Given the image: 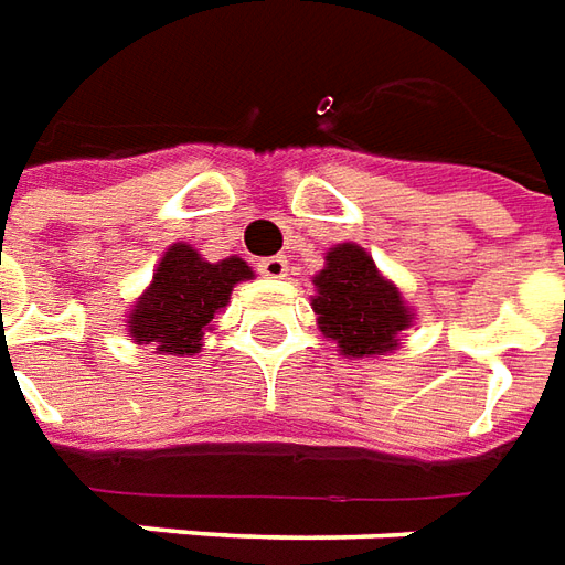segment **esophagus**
I'll return each instance as SVG.
<instances>
[{"instance_id":"obj_1","label":"esophagus","mask_w":565,"mask_h":565,"mask_svg":"<svg viewBox=\"0 0 565 565\" xmlns=\"http://www.w3.org/2000/svg\"><path fill=\"white\" fill-rule=\"evenodd\" d=\"M258 270H262L267 279H282V276L289 274V262H286L282 255H270V258H262V262H258Z\"/></svg>"}]
</instances>
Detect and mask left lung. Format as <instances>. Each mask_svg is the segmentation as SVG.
I'll list each match as a JSON object with an SVG mask.
<instances>
[{
  "label": "left lung",
  "instance_id": "left-lung-1",
  "mask_svg": "<svg viewBox=\"0 0 565 565\" xmlns=\"http://www.w3.org/2000/svg\"><path fill=\"white\" fill-rule=\"evenodd\" d=\"M310 307L319 331L347 359L395 353L402 331L417 319L402 289L380 274L359 243H338L326 252V267L313 276Z\"/></svg>",
  "mask_w": 565,
  "mask_h": 565
}]
</instances>
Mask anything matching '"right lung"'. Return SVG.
I'll use <instances>...</instances> for the list:
<instances>
[{
	"instance_id": "obj_1",
	"label": "right lung",
	"mask_w": 565,
	"mask_h": 565,
	"mask_svg": "<svg viewBox=\"0 0 565 565\" xmlns=\"http://www.w3.org/2000/svg\"><path fill=\"white\" fill-rule=\"evenodd\" d=\"M252 276L249 264L237 255L206 262L191 243H173L146 291L127 310V338L151 343L158 355L200 353L215 313L231 303L234 286Z\"/></svg>"
}]
</instances>
